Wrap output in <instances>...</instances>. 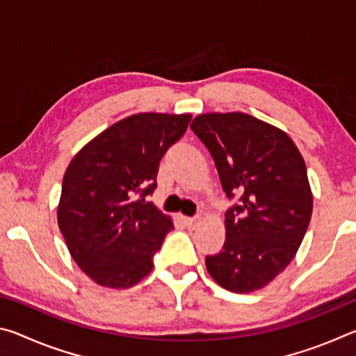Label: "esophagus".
<instances>
[{"label":"esophagus","mask_w":356,"mask_h":356,"mask_svg":"<svg viewBox=\"0 0 356 356\" xmlns=\"http://www.w3.org/2000/svg\"><path fill=\"white\" fill-rule=\"evenodd\" d=\"M201 222V216H193V218H185V225L188 229H196Z\"/></svg>","instance_id":"obj_1"}]
</instances>
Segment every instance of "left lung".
Returning a JSON list of instances; mask_svg holds the SVG:
<instances>
[{
    "label": "left lung",
    "instance_id": "8db88e82",
    "mask_svg": "<svg viewBox=\"0 0 356 356\" xmlns=\"http://www.w3.org/2000/svg\"><path fill=\"white\" fill-rule=\"evenodd\" d=\"M190 127L212 155L226 196L240 195L225 213L222 250L206 257V267L226 291H259L291 264L309 226L303 156L286 131L245 113L200 114Z\"/></svg>",
    "mask_w": 356,
    "mask_h": 356
}]
</instances>
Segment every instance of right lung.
Masks as SVG:
<instances>
[{
	"mask_svg": "<svg viewBox=\"0 0 356 356\" xmlns=\"http://www.w3.org/2000/svg\"><path fill=\"white\" fill-rule=\"evenodd\" d=\"M190 119L134 114L102 131L69 163L58 225L70 256L99 286L129 289L152 272L154 254L174 226L146 196L156 188L161 156Z\"/></svg>",
	"mask_w": 356,
	"mask_h": 356,
	"instance_id": "1",
	"label": "right lung"
}]
</instances>
